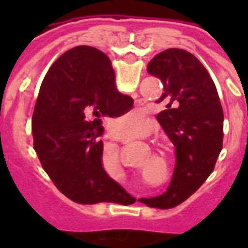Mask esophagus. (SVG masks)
Instances as JSON below:
<instances>
[{
	"mask_svg": "<svg viewBox=\"0 0 248 248\" xmlns=\"http://www.w3.org/2000/svg\"><path fill=\"white\" fill-rule=\"evenodd\" d=\"M108 137L110 138V140H122V138H126V137H124V135L118 134V133H117V130H108Z\"/></svg>",
	"mask_w": 248,
	"mask_h": 248,
	"instance_id": "obj_1",
	"label": "esophagus"
}]
</instances>
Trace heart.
I'll return each instance as SVG.
<instances>
[{
    "mask_svg": "<svg viewBox=\"0 0 248 248\" xmlns=\"http://www.w3.org/2000/svg\"><path fill=\"white\" fill-rule=\"evenodd\" d=\"M130 119H124V121H121V126L124 127V130H127L133 134H137L140 131V119H142V115L140 113H130L129 114ZM147 126H151V124H149ZM115 159L118 161L119 163V156L115 155Z\"/></svg>",
    "mask_w": 248,
    "mask_h": 248,
    "instance_id": "heart-1",
    "label": "heart"
}]
</instances>
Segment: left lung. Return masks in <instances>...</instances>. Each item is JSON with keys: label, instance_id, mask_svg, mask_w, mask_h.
Returning a JSON list of instances; mask_svg holds the SVG:
<instances>
[{"label": "left lung", "instance_id": "8db88e82", "mask_svg": "<svg viewBox=\"0 0 248 248\" xmlns=\"http://www.w3.org/2000/svg\"><path fill=\"white\" fill-rule=\"evenodd\" d=\"M159 78L166 108L156 115L177 149V165L165 194L145 199L150 207L171 208L185 202L213 172L223 142V110L213 78L197 57L167 49L147 65Z\"/></svg>", "mask_w": 248, "mask_h": 248}]
</instances>
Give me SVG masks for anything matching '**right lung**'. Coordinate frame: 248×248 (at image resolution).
<instances>
[{"mask_svg": "<svg viewBox=\"0 0 248 248\" xmlns=\"http://www.w3.org/2000/svg\"><path fill=\"white\" fill-rule=\"evenodd\" d=\"M133 98L115 87L108 57L92 46L63 53L46 73L31 118L34 150L60 191L81 204L121 203L126 191L102 167V119L119 117Z\"/></svg>", "mask_w": 248, "mask_h": 248, "instance_id": "add662e5", "label": "right lung"}]
</instances>
